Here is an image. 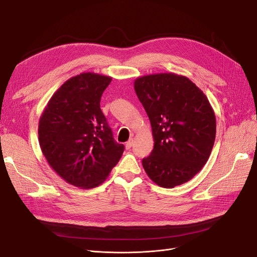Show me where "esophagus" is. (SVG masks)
<instances>
[{
  "instance_id": "1",
  "label": "esophagus",
  "mask_w": 257,
  "mask_h": 257,
  "mask_svg": "<svg viewBox=\"0 0 257 257\" xmlns=\"http://www.w3.org/2000/svg\"><path fill=\"white\" fill-rule=\"evenodd\" d=\"M133 142H134V139L131 138V139L125 143V149H126V150H130V149L132 148V146H133Z\"/></svg>"
}]
</instances>
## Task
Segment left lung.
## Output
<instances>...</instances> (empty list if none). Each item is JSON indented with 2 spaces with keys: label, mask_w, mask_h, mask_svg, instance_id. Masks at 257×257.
<instances>
[{
  "label": "left lung",
  "mask_w": 257,
  "mask_h": 257,
  "mask_svg": "<svg viewBox=\"0 0 257 257\" xmlns=\"http://www.w3.org/2000/svg\"><path fill=\"white\" fill-rule=\"evenodd\" d=\"M134 87L155 142L151 155L142 159L143 169L162 188L180 186L210 157L216 135L214 110L202 90L184 76H143Z\"/></svg>",
  "instance_id": "8db88e82"
}]
</instances>
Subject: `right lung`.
I'll return each mask as SVG.
<instances>
[{"mask_svg": "<svg viewBox=\"0 0 257 257\" xmlns=\"http://www.w3.org/2000/svg\"><path fill=\"white\" fill-rule=\"evenodd\" d=\"M111 78L83 73L50 98L39 121V143L49 166L66 182L91 189L103 182L124 146L112 137L100 100Z\"/></svg>", "mask_w": 257, "mask_h": 257, "instance_id": "add662e5", "label": "right lung"}]
</instances>
